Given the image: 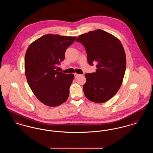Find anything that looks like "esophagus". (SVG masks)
Masks as SVG:
<instances>
[{
	"label": "esophagus",
	"mask_w": 153,
	"mask_h": 153,
	"mask_svg": "<svg viewBox=\"0 0 153 153\" xmlns=\"http://www.w3.org/2000/svg\"><path fill=\"white\" fill-rule=\"evenodd\" d=\"M79 75H80V74H77V73H75L74 74V77H75V78H77Z\"/></svg>",
	"instance_id": "esophagus-1"
}]
</instances>
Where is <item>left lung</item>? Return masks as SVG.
Wrapping results in <instances>:
<instances>
[{"label": "left lung", "instance_id": "8db88e82", "mask_svg": "<svg viewBox=\"0 0 153 153\" xmlns=\"http://www.w3.org/2000/svg\"><path fill=\"white\" fill-rule=\"evenodd\" d=\"M76 42L82 44L90 65L96 62V72L86 73L83 85L88 100L102 103L111 99L120 87L126 67V58L120 41L100 29L79 36Z\"/></svg>", "mask_w": 153, "mask_h": 153}]
</instances>
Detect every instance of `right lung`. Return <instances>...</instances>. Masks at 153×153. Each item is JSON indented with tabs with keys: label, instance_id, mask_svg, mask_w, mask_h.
I'll use <instances>...</instances> for the list:
<instances>
[{
	"label": "right lung",
	"instance_id": "obj_1",
	"mask_svg": "<svg viewBox=\"0 0 153 153\" xmlns=\"http://www.w3.org/2000/svg\"><path fill=\"white\" fill-rule=\"evenodd\" d=\"M76 36L46 34L29 46L25 57V75L30 88L45 105L56 107L66 102L73 74L57 72L56 66L65 58L67 48Z\"/></svg>",
	"mask_w": 153,
	"mask_h": 153
}]
</instances>
